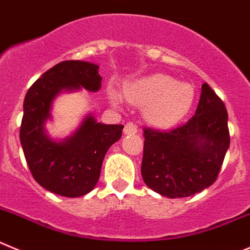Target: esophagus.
<instances>
[{"label":"esophagus","instance_id":"34e87169","mask_svg":"<svg viewBox=\"0 0 250 250\" xmlns=\"http://www.w3.org/2000/svg\"><path fill=\"white\" fill-rule=\"evenodd\" d=\"M137 130H138V127L137 125L132 122H128L127 125H125V134H134L137 133Z\"/></svg>","mask_w":250,"mask_h":250}]
</instances>
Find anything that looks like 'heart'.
I'll return each mask as SVG.
<instances>
[{
	"mask_svg": "<svg viewBox=\"0 0 250 250\" xmlns=\"http://www.w3.org/2000/svg\"><path fill=\"white\" fill-rule=\"evenodd\" d=\"M114 104L121 98L116 92H109ZM125 97L136 105H146V120L157 127H170L183 120L194 102V87L178 82L174 77L157 73L130 83L125 88Z\"/></svg>",
	"mask_w": 250,
	"mask_h": 250,
	"instance_id": "1",
	"label": "heart"
}]
</instances>
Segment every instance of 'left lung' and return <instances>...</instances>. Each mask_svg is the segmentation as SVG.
<instances>
[{
  "mask_svg": "<svg viewBox=\"0 0 250 250\" xmlns=\"http://www.w3.org/2000/svg\"><path fill=\"white\" fill-rule=\"evenodd\" d=\"M143 132L141 172L150 189L169 198L189 197L217 181L230 143L228 112L207 83L195 114L186 123Z\"/></svg>",
  "mask_w": 250,
  "mask_h": 250,
  "instance_id": "left-lung-1",
  "label": "left lung"
}]
</instances>
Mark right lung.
Wrapping results in <instances>:
<instances>
[{"label": "right lung", "instance_id": "1", "mask_svg": "<svg viewBox=\"0 0 250 250\" xmlns=\"http://www.w3.org/2000/svg\"><path fill=\"white\" fill-rule=\"evenodd\" d=\"M101 81L96 64L63 61L44 72L27 91L20 139L31 174L49 192L69 198L91 192L100 179L105 153L122 137L123 125H102L93 117H87L66 142L51 141L44 133L51 103L61 89L83 87L96 92Z\"/></svg>", "mask_w": 250, "mask_h": 250}]
</instances>
